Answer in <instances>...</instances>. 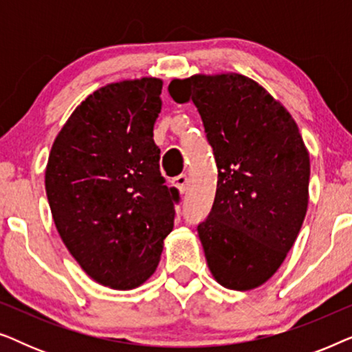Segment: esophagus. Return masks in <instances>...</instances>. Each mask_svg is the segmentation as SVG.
<instances>
[{
	"instance_id": "1",
	"label": "esophagus",
	"mask_w": 352,
	"mask_h": 352,
	"mask_svg": "<svg viewBox=\"0 0 352 352\" xmlns=\"http://www.w3.org/2000/svg\"><path fill=\"white\" fill-rule=\"evenodd\" d=\"M175 186L179 189L181 192H186L189 189V176L187 175H179L175 177Z\"/></svg>"
}]
</instances>
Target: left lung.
<instances>
[{
  "mask_svg": "<svg viewBox=\"0 0 352 352\" xmlns=\"http://www.w3.org/2000/svg\"><path fill=\"white\" fill-rule=\"evenodd\" d=\"M168 91L195 104L218 166L213 206L197 226L210 271L229 290L263 285L307 210L309 153L295 120L243 75H195L173 80Z\"/></svg>",
  "mask_w": 352,
  "mask_h": 352,
  "instance_id": "1",
  "label": "left lung"
}]
</instances>
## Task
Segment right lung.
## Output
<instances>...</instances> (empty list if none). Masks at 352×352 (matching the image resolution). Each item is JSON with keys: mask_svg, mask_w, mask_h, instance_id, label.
Returning a JSON list of instances; mask_svg holds the SVG:
<instances>
[{"mask_svg": "<svg viewBox=\"0 0 352 352\" xmlns=\"http://www.w3.org/2000/svg\"><path fill=\"white\" fill-rule=\"evenodd\" d=\"M162 80L104 86L52 144L46 195L62 242L100 285L129 290L157 269L181 195L165 186L153 123Z\"/></svg>", "mask_w": 352, "mask_h": 352, "instance_id": "right-lung-1", "label": "right lung"}]
</instances>
